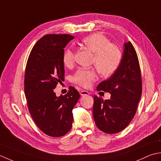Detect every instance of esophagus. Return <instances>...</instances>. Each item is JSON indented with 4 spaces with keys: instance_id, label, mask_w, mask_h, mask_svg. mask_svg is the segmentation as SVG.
Wrapping results in <instances>:
<instances>
[{
    "instance_id": "esophagus-1",
    "label": "esophagus",
    "mask_w": 161,
    "mask_h": 161,
    "mask_svg": "<svg viewBox=\"0 0 161 161\" xmlns=\"http://www.w3.org/2000/svg\"><path fill=\"white\" fill-rule=\"evenodd\" d=\"M80 94L81 95V96H87V95H89L90 94V92H87L86 90H80Z\"/></svg>"
}]
</instances>
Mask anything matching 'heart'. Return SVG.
<instances>
[{"label":"heart","instance_id":"1","mask_svg":"<svg viewBox=\"0 0 161 161\" xmlns=\"http://www.w3.org/2000/svg\"><path fill=\"white\" fill-rule=\"evenodd\" d=\"M81 43L94 53L92 63L94 67L80 68L73 76V81L82 87H89L93 81L97 79L99 71L103 76H110L119 68L122 59V53L117 45L111 44L107 37L101 33H94L82 39ZM75 55L73 50L67 48L63 54V62L65 66L70 67L74 64Z\"/></svg>","mask_w":161,"mask_h":161}]
</instances>
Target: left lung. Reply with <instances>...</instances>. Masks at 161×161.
Here are the masks:
<instances>
[{"instance_id": "left-lung-1", "label": "left lung", "mask_w": 161, "mask_h": 161, "mask_svg": "<svg viewBox=\"0 0 161 161\" xmlns=\"http://www.w3.org/2000/svg\"><path fill=\"white\" fill-rule=\"evenodd\" d=\"M97 90L109 92L111 97L105 101L94 97L95 124L104 133L120 132L135 116L142 95L139 61L130 42L124 43V54L119 68L109 78L99 83Z\"/></svg>"}]
</instances>
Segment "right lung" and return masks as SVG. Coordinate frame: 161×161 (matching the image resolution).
Wrapping results in <instances>:
<instances>
[{
    "label": "right lung",
    "mask_w": 161,
    "mask_h": 161,
    "mask_svg": "<svg viewBox=\"0 0 161 161\" xmlns=\"http://www.w3.org/2000/svg\"><path fill=\"white\" fill-rule=\"evenodd\" d=\"M74 38L70 35H46L32 48L25 67L24 92L28 108L42 132L60 137L70 130L73 110L80 98L74 87L57 97L54 89L64 76V48Z\"/></svg>",
    "instance_id": "1"
}]
</instances>
